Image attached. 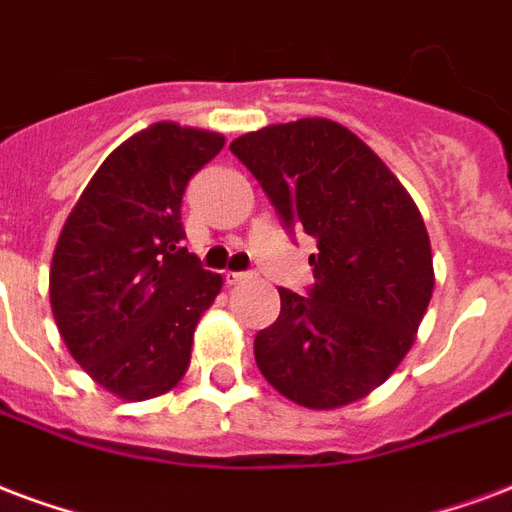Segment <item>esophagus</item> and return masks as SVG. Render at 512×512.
Segmentation results:
<instances>
[{"instance_id":"1","label":"esophagus","mask_w":512,"mask_h":512,"mask_svg":"<svg viewBox=\"0 0 512 512\" xmlns=\"http://www.w3.org/2000/svg\"><path fill=\"white\" fill-rule=\"evenodd\" d=\"M246 279H249V274H244V271H227L225 274V282L230 287L241 285V282H246Z\"/></svg>"}]
</instances>
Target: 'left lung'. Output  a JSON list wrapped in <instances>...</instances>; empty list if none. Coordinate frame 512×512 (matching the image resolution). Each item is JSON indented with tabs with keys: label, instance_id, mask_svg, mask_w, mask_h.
<instances>
[{
	"label": "left lung",
	"instance_id": "left-lung-1",
	"mask_svg": "<svg viewBox=\"0 0 512 512\" xmlns=\"http://www.w3.org/2000/svg\"><path fill=\"white\" fill-rule=\"evenodd\" d=\"M230 151L285 225L317 238L309 298L279 290L282 312L255 336L257 369L309 410L369 396L410 352L434 293L429 230L415 200L331 119L271 124Z\"/></svg>",
	"mask_w": 512,
	"mask_h": 512
}]
</instances>
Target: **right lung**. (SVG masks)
<instances>
[{
    "label": "right lung",
    "mask_w": 512,
    "mask_h": 512,
    "mask_svg": "<svg viewBox=\"0 0 512 512\" xmlns=\"http://www.w3.org/2000/svg\"><path fill=\"white\" fill-rule=\"evenodd\" d=\"M225 135L157 121L108 154L64 222L51 260V312L67 350L124 401L176 388L222 276L181 244L189 179Z\"/></svg>",
    "instance_id": "1"
}]
</instances>
